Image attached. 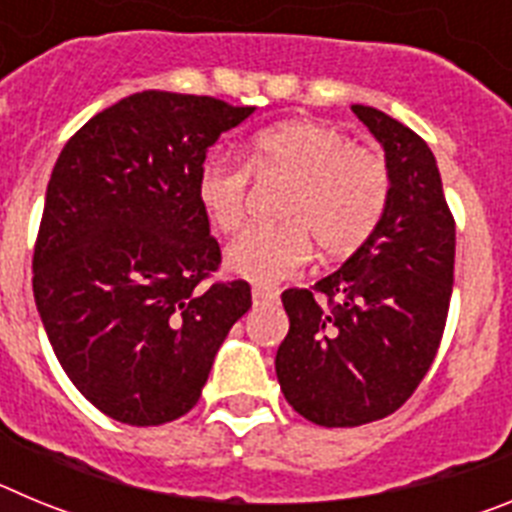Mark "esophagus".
I'll return each mask as SVG.
<instances>
[{"mask_svg": "<svg viewBox=\"0 0 512 512\" xmlns=\"http://www.w3.org/2000/svg\"><path fill=\"white\" fill-rule=\"evenodd\" d=\"M251 295H253V302H256V305H259V302L277 300V292H274V289H269V287H253Z\"/></svg>", "mask_w": 512, "mask_h": 512, "instance_id": "34e87169", "label": "esophagus"}]
</instances>
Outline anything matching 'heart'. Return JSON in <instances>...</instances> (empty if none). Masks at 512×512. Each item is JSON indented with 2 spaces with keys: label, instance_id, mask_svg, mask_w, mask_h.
I'll list each match as a JSON object with an SVG mask.
<instances>
[{
  "label": "heart",
  "instance_id": "1",
  "mask_svg": "<svg viewBox=\"0 0 512 512\" xmlns=\"http://www.w3.org/2000/svg\"><path fill=\"white\" fill-rule=\"evenodd\" d=\"M249 169L205 161L197 174V202L220 233L246 217L248 179L289 176L282 223L248 228L230 243L225 264L256 284H277L307 264L312 241L325 256H346L369 241L387 200L390 171L372 148L354 146L343 130L315 120H289L256 133L248 143Z\"/></svg>",
  "mask_w": 512,
  "mask_h": 512
}]
</instances>
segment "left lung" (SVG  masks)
Wrapping results in <instances>:
<instances>
[{"instance_id":"obj_1","label":"left lung","mask_w":512,"mask_h":512,"mask_svg":"<svg viewBox=\"0 0 512 512\" xmlns=\"http://www.w3.org/2000/svg\"><path fill=\"white\" fill-rule=\"evenodd\" d=\"M351 110L384 148L387 210L341 269L282 292L289 333L277 351L287 402L325 428L372 423L408 402L436 359L454 287L456 223L431 148L374 107Z\"/></svg>"}]
</instances>
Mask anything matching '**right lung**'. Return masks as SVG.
<instances>
[{
  "label": "right lung",
  "instance_id": "right-lung-1",
  "mask_svg": "<svg viewBox=\"0 0 512 512\" xmlns=\"http://www.w3.org/2000/svg\"><path fill=\"white\" fill-rule=\"evenodd\" d=\"M253 107L215 97L130 94L81 125L45 192L33 295L76 390L128 425L197 405L251 287L202 282L220 246L197 202L207 148Z\"/></svg>",
  "mask_w": 512,
  "mask_h": 512
}]
</instances>
